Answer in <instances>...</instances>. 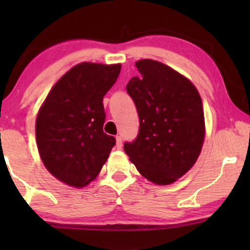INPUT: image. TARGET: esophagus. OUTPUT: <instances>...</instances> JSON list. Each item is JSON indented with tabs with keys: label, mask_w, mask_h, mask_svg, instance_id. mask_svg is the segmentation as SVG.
<instances>
[{
	"label": "esophagus",
	"mask_w": 250,
	"mask_h": 250,
	"mask_svg": "<svg viewBox=\"0 0 250 250\" xmlns=\"http://www.w3.org/2000/svg\"><path fill=\"white\" fill-rule=\"evenodd\" d=\"M122 146H123L122 138L119 135H117L116 136V146H117V149H122Z\"/></svg>",
	"instance_id": "1"
}]
</instances>
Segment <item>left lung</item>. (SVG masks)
<instances>
[{"label": "left lung", "instance_id": "1", "mask_svg": "<svg viewBox=\"0 0 250 250\" xmlns=\"http://www.w3.org/2000/svg\"><path fill=\"white\" fill-rule=\"evenodd\" d=\"M135 66L140 76L126 90L138 109L140 131L124 150L143 177L168 186L192 168L203 149V101L192 82L167 64L142 59Z\"/></svg>", "mask_w": 250, "mask_h": 250}]
</instances>
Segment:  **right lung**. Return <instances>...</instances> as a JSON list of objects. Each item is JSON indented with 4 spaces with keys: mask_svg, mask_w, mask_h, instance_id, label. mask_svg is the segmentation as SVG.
<instances>
[{
    "mask_svg": "<svg viewBox=\"0 0 250 250\" xmlns=\"http://www.w3.org/2000/svg\"><path fill=\"white\" fill-rule=\"evenodd\" d=\"M121 63L81 62L53 85L37 112L35 133L41 159L67 186L95 180L115 146L105 134L104 97L121 73Z\"/></svg>",
    "mask_w": 250,
    "mask_h": 250,
    "instance_id": "add662e5",
    "label": "right lung"
}]
</instances>
